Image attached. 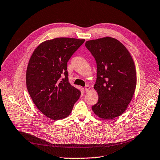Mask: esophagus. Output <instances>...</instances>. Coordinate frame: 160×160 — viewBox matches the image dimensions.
<instances>
[{
    "instance_id": "esophagus-1",
    "label": "esophagus",
    "mask_w": 160,
    "mask_h": 160,
    "mask_svg": "<svg viewBox=\"0 0 160 160\" xmlns=\"http://www.w3.org/2000/svg\"><path fill=\"white\" fill-rule=\"evenodd\" d=\"M89 89H90V86L89 85H87L85 87V91H86V92H88L89 91Z\"/></svg>"
}]
</instances>
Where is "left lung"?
Listing matches in <instances>:
<instances>
[{
    "instance_id": "left-lung-1",
    "label": "left lung",
    "mask_w": 160,
    "mask_h": 160,
    "mask_svg": "<svg viewBox=\"0 0 160 160\" xmlns=\"http://www.w3.org/2000/svg\"><path fill=\"white\" fill-rule=\"evenodd\" d=\"M86 46L97 63L94 89L99 99L92 110L101 119L112 120L125 112L133 97L137 85L133 59L125 46L112 37L86 41Z\"/></svg>"
}]
</instances>
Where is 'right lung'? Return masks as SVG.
Returning a JSON list of instances; mask_svg holds the SVG:
<instances>
[{
    "label": "right lung",
    "mask_w": 160,
    "mask_h": 160,
    "mask_svg": "<svg viewBox=\"0 0 160 160\" xmlns=\"http://www.w3.org/2000/svg\"><path fill=\"white\" fill-rule=\"evenodd\" d=\"M85 39L55 38L40 43L34 50L26 71V85L34 105L53 120L71 113L80 92L68 82L67 62ZM65 76L60 79L62 74Z\"/></svg>",
    "instance_id": "obj_1"
}]
</instances>
